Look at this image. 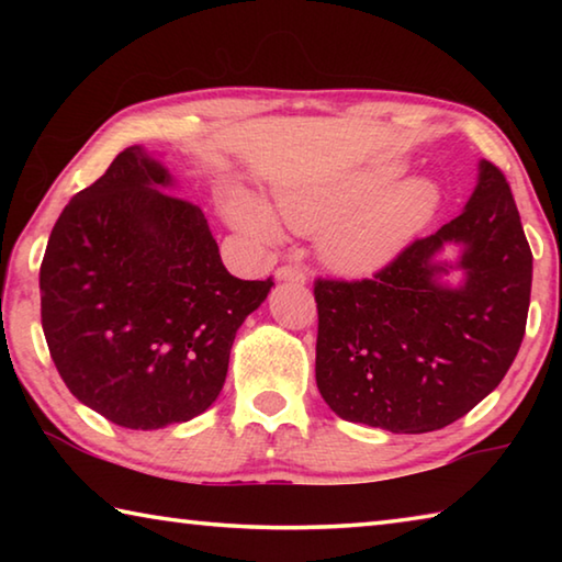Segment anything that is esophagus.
I'll return each mask as SVG.
<instances>
[{"label": "esophagus", "instance_id": "esophagus-1", "mask_svg": "<svg viewBox=\"0 0 562 562\" xmlns=\"http://www.w3.org/2000/svg\"><path fill=\"white\" fill-rule=\"evenodd\" d=\"M274 278L284 280V282H297V284L307 282V274H304L302 268H294V265H284V268H280L278 272H274Z\"/></svg>", "mask_w": 562, "mask_h": 562}]
</instances>
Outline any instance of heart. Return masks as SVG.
Wrapping results in <instances>:
<instances>
[{"label": "heart", "instance_id": "heart-1", "mask_svg": "<svg viewBox=\"0 0 562 562\" xmlns=\"http://www.w3.org/2000/svg\"><path fill=\"white\" fill-rule=\"evenodd\" d=\"M402 160H384L315 186L280 188L274 207L233 188L223 201L227 223L258 243H280L284 225L317 233L329 268L349 278H369L389 268L441 207V188L431 178H406Z\"/></svg>", "mask_w": 562, "mask_h": 562}]
</instances>
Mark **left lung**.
I'll return each instance as SVG.
<instances>
[{"label":"left lung","mask_w":562,"mask_h":562,"mask_svg":"<svg viewBox=\"0 0 562 562\" xmlns=\"http://www.w3.org/2000/svg\"><path fill=\"white\" fill-rule=\"evenodd\" d=\"M459 244L456 266L439 263ZM463 269L461 285L440 278ZM532 252L506 176L479 164L463 213L372 280H315L319 394L345 422L392 434L443 429L486 398L526 335Z\"/></svg>","instance_id":"8db88e82"}]
</instances>
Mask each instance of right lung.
<instances>
[{
  "label": "right lung",
  "instance_id": "obj_1",
  "mask_svg": "<svg viewBox=\"0 0 562 562\" xmlns=\"http://www.w3.org/2000/svg\"><path fill=\"white\" fill-rule=\"evenodd\" d=\"M170 186L146 148L121 150L64 207L40 270L42 327L64 384L123 429L203 414L237 329L274 284L233 278L201 207L164 193Z\"/></svg>",
  "mask_w": 562,
  "mask_h": 562
}]
</instances>
